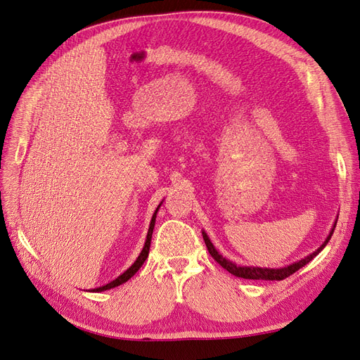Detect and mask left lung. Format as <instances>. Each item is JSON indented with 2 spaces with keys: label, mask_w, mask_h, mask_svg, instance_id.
<instances>
[{
  "label": "left lung",
  "mask_w": 360,
  "mask_h": 360,
  "mask_svg": "<svg viewBox=\"0 0 360 360\" xmlns=\"http://www.w3.org/2000/svg\"><path fill=\"white\" fill-rule=\"evenodd\" d=\"M333 230H335V227L332 229L330 235L328 236L326 240H324V243H323V245H321L317 251L309 254L308 257H305V259H302V260H299L297 263H293V264L287 266V268H281V269H268V268H266V269L263 268V269H262V268H247V266H236L235 263H231L230 260H226V259L221 256V254H218V251L214 248V245L211 243L210 238H207V235L205 233V231H203V240H205V243H206L207 251H210V254L214 257V260H215L217 263L221 264L226 271H229L230 274H233L235 276L245 278V280L281 281V280H285L287 276L293 275L296 271H299L300 268H302V266H305L307 263H309L312 259H314V257L317 256V254H319L324 247H326V243L330 240V238H332V235H333Z\"/></svg>",
  "instance_id": "8db88e82"
}]
</instances>
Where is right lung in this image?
Masks as SVG:
<instances>
[{
	"instance_id": "1",
	"label": "right lung",
	"mask_w": 360,
	"mask_h": 360,
	"mask_svg": "<svg viewBox=\"0 0 360 360\" xmlns=\"http://www.w3.org/2000/svg\"><path fill=\"white\" fill-rule=\"evenodd\" d=\"M160 207V206H158ZM158 207H157V211H158ZM157 211L154 212V215H153V219H150V224H149V230H148V235H146V242H145V247H143V250L141 251V254H139V257L136 259V262L130 266L129 269H127L124 274H121L118 278H115L113 281H110V283H108V284H104V285H101V287H97V288H94L92 290V292H103V290H109V288H113V287H117V285H121V284H124L125 281H129L130 278L141 269V266L145 263V260L148 259V254H149V247H150V238H153V230H154V226H155V217H157Z\"/></svg>"
}]
</instances>
